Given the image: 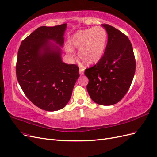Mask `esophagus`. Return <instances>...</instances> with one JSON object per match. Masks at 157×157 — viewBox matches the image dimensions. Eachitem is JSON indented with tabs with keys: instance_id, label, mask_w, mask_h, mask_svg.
I'll list each match as a JSON object with an SVG mask.
<instances>
[{
	"instance_id": "34e87169",
	"label": "esophagus",
	"mask_w": 157,
	"mask_h": 157,
	"mask_svg": "<svg viewBox=\"0 0 157 157\" xmlns=\"http://www.w3.org/2000/svg\"><path fill=\"white\" fill-rule=\"evenodd\" d=\"M83 74H84V68H82L81 67V68H79V74L82 75H83Z\"/></svg>"
}]
</instances>
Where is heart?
Here are the masks:
<instances>
[{"instance_id":"heart-1","label":"heart","mask_w":157,"mask_h":157,"mask_svg":"<svg viewBox=\"0 0 157 157\" xmlns=\"http://www.w3.org/2000/svg\"><path fill=\"white\" fill-rule=\"evenodd\" d=\"M108 35L105 29L95 27L79 30L70 39V46L78 49L79 57L83 63L95 64L102 59L106 50ZM68 51L71 52L70 48Z\"/></svg>"}]
</instances>
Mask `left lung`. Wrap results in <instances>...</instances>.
<instances>
[{"label": "left lung", "instance_id": "8db88e82", "mask_svg": "<svg viewBox=\"0 0 157 157\" xmlns=\"http://www.w3.org/2000/svg\"><path fill=\"white\" fill-rule=\"evenodd\" d=\"M108 34L103 56L86 69L89 79L87 90L96 103L109 106L117 103L130 87L136 71L132 43L126 35L108 24H102Z\"/></svg>", "mask_w": 157, "mask_h": 157}]
</instances>
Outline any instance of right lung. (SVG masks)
<instances>
[{
  "mask_svg": "<svg viewBox=\"0 0 157 157\" xmlns=\"http://www.w3.org/2000/svg\"><path fill=\"white\" fill-rule=\"evenodd\" d=\"M66 24L41 26L22 41L16 71L20 86L29 101L47 111L62 109L70 99L79 77V67L61 59Z\"/></svg>",
  "mask_w": 157,
  "mask_h": 157,
  "instance_id": "1",
  "label": "right lung"
}]
</instances>
